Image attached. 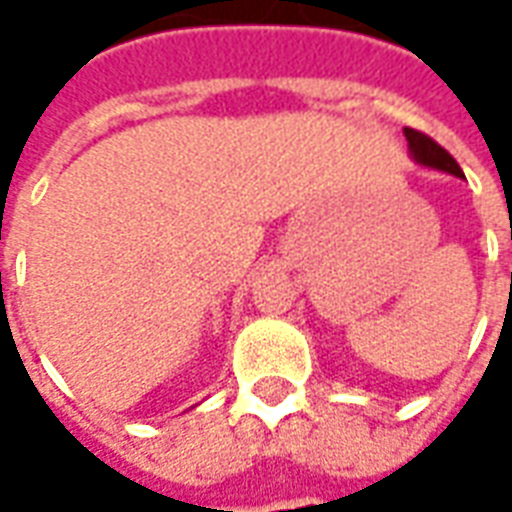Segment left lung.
<instances>
[{"label":"left lung","mask_w":512,"mask_h":512,"mask_svg":"<svg viewBox=\"0 0 512 512\" xmlns=\"http://www.w3.org/2000/svg\"><path fill=\"white\" fill-rule=\"evenodd\" d=\"M406 134L408 142V156L417 161L419 167H428V169H439V172H447V175H455V178H463L461 167H458V161L444 150L441 145H436L430 136L419 134L414 128H406L403 131Z\"/></svg>","instance_id":"1"}]
</instances>
